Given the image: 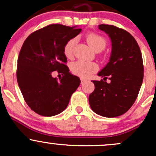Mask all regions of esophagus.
<instances>
[{
  "instance_id": "esophagus-1",
  "label": "esophagus",
  "mask_w": 156,
  "mask_h": 156,
  "mask_svg": "<svg viewBox=\"0 0 156 156\" xmlns=\"http://www.w3.org/2000/svg\"><path fill=\"white\" fill-rule=\"evenodd\" d=\"M86 81H87V80L85 79V78H81V84H84V83H85Z\"/></svg>"
}]
</instances>
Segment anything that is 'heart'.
Listing matches in <instances>:
<instances>
[{
  "mask_svg": "<svg viewBox=\"0 0 156 156\" xmlns=\"http://www.w3.org/2000/svg\"><path fill=\"white\" fill-rule=\"evenodd\" d=\"M85 38L88 44L96 52H100L104 50L107 44L106 40L103 36L96 33H90L86 36ZM75 42V40L72 38L65 44L63 48V53L66 57L71 58L72 56ZM70 69L74 75H78L81 78H87L91 74L97 72L98 69V66L95 62L78 60L71 64Z\"/></svg>",
  "mask_w": 156,
  "mask_h": 156,
  "instance_id": "b5f03b06",
  "label": "heart"
}]
</instances>
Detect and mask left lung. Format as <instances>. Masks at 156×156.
<instances>
[{
    "instance_id": "obj_1",
    "label": "left lung",
    "mask_w": 156,
    "mask_h": 156,
    "mask_svg": "<svg viewBox=\"0 0 156 156\" xmlns=\"http://www.w3.org/2000/svg\"><path fill=\"white\" fill-rule=\"evenodd\" d=\"M99 29L109 36L112 53L98 73L103 79L92 81L95 89L89 103L97 114L114 118L128 111L137 97L144 79L142 54L134 37L125 29L112 25H100ZM107 78L109 83L105 81Z\"/></svg>"
}]
</instances>
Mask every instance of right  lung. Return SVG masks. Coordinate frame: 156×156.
Segmentation results:
<instances>
[{
  "label": "right lung",
  "instance_id": "add662e5",
  "mask_svg": "<svg viewBox=\"0 0 156 156\" xmlns=\"http://www.w3.org/2000/svg\"><path fill=\"white\" fill-rule=\"evenodd\" d=\"M81 29L52 24L31 33L20 50L16 78L25 101L43 116L59 114L68 106L71 96L80 85V78L69 72L63 53L65 44ZM54 70L62 78H53Z\"/></svg>",
  "mask_w": 156,
  "mask_h": 156
}]
</instances>
